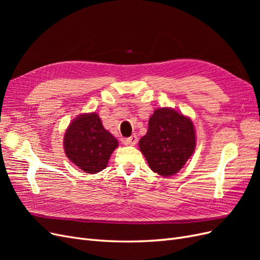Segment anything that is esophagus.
<instances>
[{"mask_svg":"<svg viewBox=\"0 0 260 260\" xmlns=\"http://www.w3.org/2000/svg\"><path fill=\"white\" fill-rule=\"evenodd\" d=\"M137 142H138L137 136H131V137L127 138V139H123L122 140V143L124 145H136Z\"/></svg>","mask_w":260,"mask_h":260,"instance_id":"34e87169","label":"esophagus"}]
</instances>
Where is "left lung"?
I'll use <instances>...</instances> for the list:
<instances>
[{"mask_svg":"<svg viewBox=\"0 0 260 260\" xmlns=\"http://www.w3.org/2000/svg\"><path fill=\"white\" fill-rule=\"evenodd\" d=\"M195 145L192 120L169 107L155 109L146 135L139 141L149 168L162 177L174 176L182 169Z\"/></svg>","mask_w":260,"mask_h":260,"instance_id":"8db88e82","label":"left lung"}]
</instances>
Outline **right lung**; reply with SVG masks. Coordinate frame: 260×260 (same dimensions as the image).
I'll return each mask as SVG.
<instances>
[{"label":"right lung","mask_w":260,"mask_h":260,"mask_svg":"<svg viewBox=\"0 0 260 260\" xmlns=\"http://www.w3.org/2000/svg\"><path fill=\"white\" fill-rule=\"evenodd\" d=\"M118 141L104 129L96 113L82 114L74 119L64 136L65 154L86 174H98L106 168Z\"/></svg>","instance_id":"obj_1"}]
</instances>
